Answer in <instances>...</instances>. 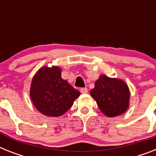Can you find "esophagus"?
Here are the masks:
<instances>
[{
  "instance_id": "34e87169",
  "label": "esophagus",
  "mask_w": 156,
  "mask_h": 156,
  "mask_svg": "<svg viewBox=\"0 0 156 156\" xmlns=\"http://www.w3.org/2000/svg\"><path fill=\"white\" fill-rule=\"evenodd\" d=\"M80 92L83 94L87 93V87H82V88H80Z\"/></svg>"
}]
</instances>
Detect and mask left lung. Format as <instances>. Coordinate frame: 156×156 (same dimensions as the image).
Masks as SVG:
<instances>
[{
	"label": "left lung",
	"instance_id": "obj_1",
	"mask_svg": "<svg viewBox=\"0 0 156 156\" xmlns=\"http://www.w3.org/2000/svg\"><path fill=\"white\" fill-rule=\"evenodd\" d=\"M100 111L108 117L123 114L128 108L130 92L121 80L100 76L90 92Z\"/></svg>",
	"mask_w": 156,
	"mask_h": 156
}]
</instances>
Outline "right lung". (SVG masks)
<instances>
[{
	"mask_svg": "<svg viewBox=\"0 0 156 156\" xmlns=\"http://www.w3.org/2000/svg\"><path fill=\"white\" fill-rule=\"evenodd\" d=\"M60 73L61 70L58 67H43L33 77L31 99L37 110L44 115H62L80 96L79 91L63 80Z\"/></svg>",
	"mask_w": 156,
	"mask_h": 156,
	"instance_id": "1",
	"label": "right lung"
}]
</instances>
